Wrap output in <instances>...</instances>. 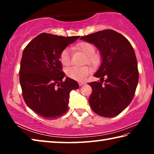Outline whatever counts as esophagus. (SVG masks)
Masks as SVG:
<instances>
[{"label":"esophagus","mask_w":154,"mask_h":154,"mask_svg":"<svg viewBox=\"0 0 154 154\" xmlns=\"http://www.w3.org/2000/svg\"><path fill=\"white\" fill-rule=\"evenodd\" d=\"M84 84H85V83L84 82H79V86H82V85H84Z\"/></svg>","instance_id":"obj_1"}]
</instances>
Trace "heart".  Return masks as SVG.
I'll use <instances>...</instances> for the list:
<instances>
[{
	"instance_id": "heart-1",
	"label": "heart",
	"mask_w": 154,
	"mask_h": 154,
	"mask_svg": "<svg viewBox=\"0 0 154 154\" xmlns=\"http://www.w3.org/2000/svg\"><path fill=\"white\" fill-rule=\"evenodd\" d=\"M77 48L83 51L87 56V62L93 66H98L100 62V58L95 54L96 48L93 44L88 42H81L77 45ZM60 61L64 66L71 63V51L69 49H64L59 56ZM91 69L89 66H71L66 70V74L69 77L76 81H83L90 73Z\"/></svg>"
}]
</instances>
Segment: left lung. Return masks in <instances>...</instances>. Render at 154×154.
<instances>
[{
	"instance_id": "obj_1",
	"label": "left lung",
	"mask_w": 154,
	"mask_h": 154,
	"mask_svg": "<svg viewBox=\"0 0 154 154\" xmlns=\"http://www.w3.org/2000/svg\"><path fill=\"white\" fill-rule=\"evenodd\" d=\"M81 39L93 43L102 57V63L94 74L100 78V82L88 83L92 89L90 107L98 116H118L131 103L139 82L134 49L125 36L113 30L98 31ZM104 80L106 83L103 85Z\"/></svg>"
}]
</instances>
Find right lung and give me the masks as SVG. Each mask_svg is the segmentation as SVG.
<instances>
[{
    "label": "right lung",
    "mask_w": 154,
    "mask_h": 154,
    "mask_svg": "<svg viewBox=\"0 0 154 154\" xmlns=\"http://www.w3.org/2000/svg\"><path fill=\"white\" fill-rule=\"evenodd\" d=\"M78 38L41 33L23 51L20 69L22 96L28 107L45 119L66 113L70 92L79 88L71 78L63 81L65 74L59 59L60 52Z\"/></svg>",
    "instance_id": "obj_1"
}]
</instances>
